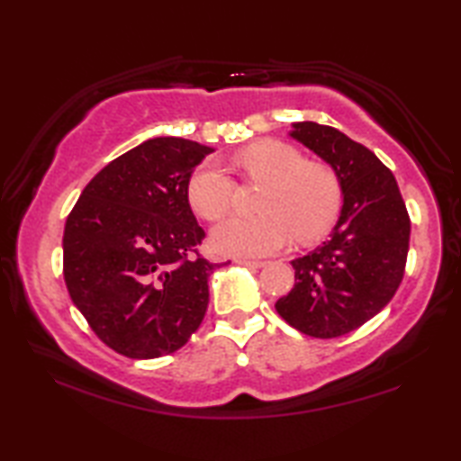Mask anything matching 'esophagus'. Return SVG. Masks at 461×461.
Segmentation results:
<instances>
[{"instance_id":"34e87169","label":"esophagus","mask_w":461,"mask_h":461,"mask_svg":"<svg viewBox=\"0 0 461 461\" xmlns=\"http://www.w3.org/2000/svg\"><path fill=\"white\" fill-rule=\"evenodd\" d=\"M236 262L241 264V267H248V268H262L264 264H267L264 260H249V258H238Z\"/></svg>"}]
</instances>
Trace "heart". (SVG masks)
Segmentation results:
<instances>
[{
	"label": "heart",
	"mask_w": 461,
	"mask_h": 461,
	"mask_svg": "<svg viewBox=\"0 0 461 461\" xmlns=\"http://www.w3.org/2000/svg\"><path fill=\"white\" fill-rule=\"evenodd\" d=\"M248 181L264 183L258 209L262 215L231 217L217 225L212 244L230 256H267L285 248L293 238L313 244L333 228L341 212V183L323 162L305 160L301 150L280 140H260L233 156ZM193 212L207 221L230 213L236 201V183L207 160L193 170L186 183Z\"/></svg>",
	"instance_id": "obj_1"
}]
</instances>
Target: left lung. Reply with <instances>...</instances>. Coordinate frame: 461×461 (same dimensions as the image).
<instances>
[{"mask_svg": "<svg viewBox=\"0 0 461 461\" xmlns=\"http://www.w3.org/2000/svg\"><path fill=\"white\" fill-rule=\"evenodd\" d=\"M291 138L335 170L343 205L331 238L291 262L294 286L275 307L301 333L331 339L370 321L394 296L411 220L394 175L368 148L315 122L293 123Z\"/></svg>", "mask_w": 461, "mask_h": 461, "instance_id": "left-lung-1", "label": "left lung"}]
</instances>
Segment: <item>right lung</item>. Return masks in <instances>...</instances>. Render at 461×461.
<instances>
[{"mask_svg":"<svg viewBox=\"0 0 461 461\" xmlns=\"http://www.w3.org/2000/svg\"><path fill=\"white\" fill-rule=\"evenodd\" d=\"M213 148L152 138L85 186L62 236V272L97 338L134 360L176 352L199 330L215 264L197 246L186 183Z\"/></svg>","mask_w":461,"mask_h":461,"instance_id":"add662e5","label":"right lung"}]
</instances>
